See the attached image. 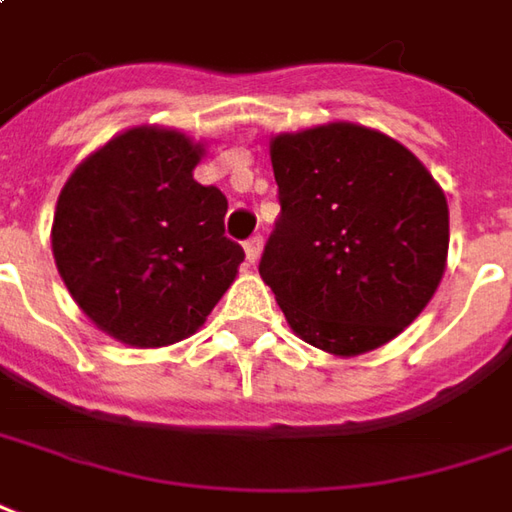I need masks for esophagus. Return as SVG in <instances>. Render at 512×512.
<instances>
[{
	"instance_id": "obj_1",
	"label": "esophagus",
	"mask_w": 512,
	"mask_h": 512,
	"mask_svg": "<svg viewBox=\"0 0 512 512\" xmlns=\"http://www.w3.org/2000/svg\"><path fill=\"white\" fill-rule=\"evenodd\" d=\"M262 245H264L262 236H250L248 242H245V253H248L250 264L259 262V256H262Z\"/></svg>"
}]
</instances>
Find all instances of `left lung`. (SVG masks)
Segmentation results:
<instances>
[{"mask_svg":"<svg viewBox=\"0 0 512 512\" xmlns=\"http://www.w3.org/2000/svg\"><path fill=\"white\" fill-rule=\"evenodd\" d=\"M281 214L264 284L290 329L335 358L389 344L448 264V200L403 143L332 120L270 137Z\"/></svg>","mask_w":512,"mask_h":512,"instance_id":"left-lung-1","label":"left lung"}]
</instances>
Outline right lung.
I'll return each instance as SVG.
<instances>
[{
  "mask_svg": "<svg viewBox=\"0 0 512 512\" xmlns=\"http://www.w3.org/2000/svg\"><path fill=\"white\" fill-rule=\"evenodd\" d=\"M202 154L205 143L180 129L132 126L84 157L58 194V276L123 346L194 335L245 262L225 236V194L194 180Z\"/></svg>",
  "mask_w": 512,
  "mask_h": 512,
  "instance_id": "right-lung-1",
  "label": "right lung"
}]
</instances>
